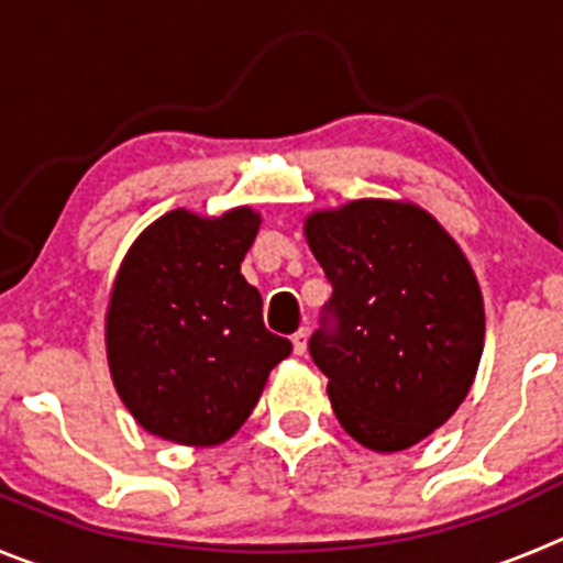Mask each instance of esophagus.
Masks as SVG:
<instances>
[{
	"mask_svg": "<svg viewBox=\"0 0 563 563\" xmlns=\"http://www.w3.org/2000/svg\"><path fill=\"white\" fill-rule=\"evenodd\" d=\"M291 344H294V353L306 355V350H308V328H299L297 333L291 335Z\"/></svg>",
	"mask_w": 563,
	"mask_h": 563,
	"instance_id": "1",
	"label": "esophagus"
}]
</instances>
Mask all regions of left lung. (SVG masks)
I'll use <instances>...</instances> for the list:
<instances>
[{
    "label": "left lung",
    "mask_w": 563,
    "mask_h": 563,
    "mask_svg": "<svg viewBox=\"0 0 563 563\" xmlns=\"http://www.w3.org/2000/svg\"><path fill=\"white\" fill-rule=\"evenodd\" d=\"M333 294L308 350L341 428L397 453L464 402L483 353V299L464 252L422 208L358 199L306 222Z\"/></svg>",
    "instance_id": "8db88e82"
}]
</instances>
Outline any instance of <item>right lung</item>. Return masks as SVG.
Here are the masks:
<instances>
[{"label":"right lung","mask_w":563,"mask_h":563,"mask_svg":"<svg viewBox=\"0 0 563 563\" xmlns=\"http://www.w3.org/2000/svg\"><path fill=\"white\" fill-rule=\"evenodd\" d=\"M261 217L172 210L139 235L108 308V364L135 422L177 444L210 448L261 400L291 341L264 324V302L241 275Z\"/></svg>","instance_id":"1"}]
</instances>
